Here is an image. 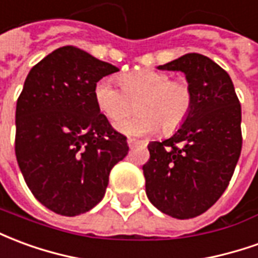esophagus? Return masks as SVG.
Masks as SVG:
<instances>
[{"label": "esophagus", "mask_w": 258, "mask_h": 258, "mask_svg": "<svg viewBox=\"0 0 258 258\" xmlns=\"http://www.w3.org/2000/svg\"><path fill=\"white\" fill-rule=\"evenodd\" d=\"M143 142L142 140H136V139H127V144H129V147L132 149L135 146H138V144H142Z\"/></svg>", "instance_id": "esophagus-1"}]
</instances>
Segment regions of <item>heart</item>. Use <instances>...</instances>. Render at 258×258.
<instances>
[{"instance_id": "1", "label": "heart", "mask_w": 258, "mask_h": 258, "mask_svg": "<svg viewBox=\"0 0 258 258\" xmlns=\"http://www.w3.org/2000/svg\"><path fill=\"white\" fill-rule=\"evenodd\" d=\"M122 90L108 78L94 86V100L107 119L116 122L132 111L136 103L139 114L116 123V129L127 136H143L161 131L172 133L190 114L193 90L186 80H171L161 71L143 69L119 78Z\"/></svg>"}]
</instances>
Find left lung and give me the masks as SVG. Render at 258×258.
<instances>
[{"mask_svg":"<svg viewBox=\"0 0 258 258\" xmlns=\"http://www.w3.org/2000/svg\"><path fill=\"white\" fill-rule=\"evenodd\" d=\"M158 69L183 72L193 107L171 138L147 146L146 193L161 213L195 218L229 184L242 151V108L229 75L208 56L184 54Z\"/></svg>","mask_w":258,"mask_h":258,"instance_id":"left-lung-1","label":"left lung"}]
</instances>
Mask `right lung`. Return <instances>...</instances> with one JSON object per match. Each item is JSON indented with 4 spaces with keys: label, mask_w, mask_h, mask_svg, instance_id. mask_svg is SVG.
Wrapping results in <instances>:
<instances>
[{
    "label": "right lung",
    "mask_w": 258,
    "mask_h": 258,
    "mask_svg": "<svg viewBox=\"0 0 258 258\" xmlns=\"http://www.w3.org/2000/svg\"><path fill=\"white\" fill-rule=\"evenodd\" d=\"M118 68L67 45L30 69L16 103L15 154L43 206L75 217L103 200L126 138L97 107L94 86Z\"/></svg>",
    "instance_id": "right-lung-1"
}]
</instances>
